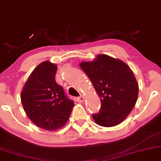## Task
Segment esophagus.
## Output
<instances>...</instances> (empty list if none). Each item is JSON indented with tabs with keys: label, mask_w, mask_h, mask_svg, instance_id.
<instances>
[{
	"label": "esophagus",
	"mask_w": 161,
	"mask_h": 161,
	"mask_svg": "<svg viewBox=\"0 0 161 161\" xmlns=\"http://www.w3.org/2000/svg\"><path fill=\"white\" fill-rule=\"evenodd\" d=\"M76 100H77V101H78L79 103H82V102H84L85 98H84V97L81 96V97H77Z\"/></svg>",
	"instance_id": "obj_1"
}]
</instances>
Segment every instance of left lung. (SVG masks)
I'll use <instances>...</instances> for the list:
<instances>
[{
	"mask_svg": "<svg viewBox=\"0 0 161 161\" xmlns=\"http://www.w3.org/2000/svg\"><path fill=\"white\" fill-rule=\"evenodd\" d=\"M100 97L101 108L93 119L102 127H114L125 121L138 98L139 85L127 64L104 54L79 63Z\"/></svg>",
	"mask_w": 161,
	"mask_h": 161,
	"instance_id": "obj_1",
	"label": "left lung"
}]
</instances>
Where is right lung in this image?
Returning a JSON list of instances; mask_svg holds the SVG:
<instances>
[{
  "mask_svg": "<svg viewBox=\"0 0 161 161\" xmlns=\"http://www.w3.org/2000/svg\"><path fill=\"white\" fill-rule=\"evenodd\" d=\"M58 66L50 61L40 63L25 82L21 101L28 119L46 130L61 128L68 121L74 106L63 88L55 82Z\"/></svg>",
  "mask_w": 161,
  "mask_h": 161,
  "instance_id": "right-lung-1",
  "label": "right lung"
}]
</instances>
